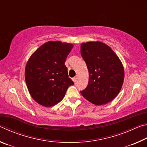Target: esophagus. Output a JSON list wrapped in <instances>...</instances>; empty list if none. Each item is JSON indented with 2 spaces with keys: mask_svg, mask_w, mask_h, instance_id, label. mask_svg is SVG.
Wrapping results in <instances>:
<instances>
[{
  "mask_svg": "<svg viewBox=\"0 0 147 147\" xmlns=\"http://www.w3.org/2000/svg\"><path fill=\"white\" fill-rule=\"evenodd\" d=\"M76 80H77V76H75V77H74V78H73V81L74 82H76Z\"/></svg>",
  "mask_w": 147,
  "mask_h": 147,
  "instance_id": "esophagus-1",
  "label": "esophagus"
}]
</instances>
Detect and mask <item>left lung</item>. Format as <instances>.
Wrapping results in <instances>:
<instances>
[{
    "label": "left lung",
    "mask_w": 147,
    "mask_h": 147,
    "mask_svg": "<svg viewBox=\"0 0 147 147\" xmlns=\"http://www.w3.org/2000/svg\"><path fill=\"white\" fill-rule=\"evenodd\" d=\"M80 53L89 71L88 85L81 94L94 105L115 98L124 82L123 65L110 47L101 41L82 43Z\"/></svg>",
    "instance_id": "left-lung-1"
}]
</instances>
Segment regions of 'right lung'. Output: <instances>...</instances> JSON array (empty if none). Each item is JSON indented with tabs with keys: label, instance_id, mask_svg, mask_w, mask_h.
Returning a JSON list of instances; mask_svg holds the SVG:
<instances>
[{
	"label": "right lung",
	"instance_id": "add662e5",
	"mask_svg": "<svg viewBox=\"0 0 147 147\" xmlns=\"http://www.w3.org/2000/svg\"><path fill=\"white\" fill-rule=\"evenodd\" d=\"M73 47L72 43L49 41L29 58L24 77L29 93L37 103L45 107L56 105L74 84L65 65Z\"/></svg>",
	"mask_w": 147,
	"mask_h": 147
}]
</instances>
